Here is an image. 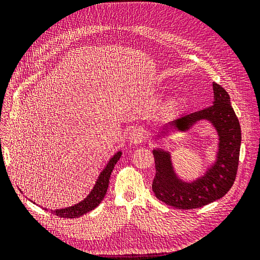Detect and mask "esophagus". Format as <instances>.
<instances>
[{
  "instance_id": "esophagus-1",
  "label": "esophagus",
  "mask_w": 260,
  "mask_h": 260,
  "mask_svg": "<svg viewBox=\"0 0 260 260\" xmlns=\"http://www.w3.org/2000/svg\"><path fill=\"white\" fill-rule=\"evenodd\" d=\"M144 139V132L143 129L141 128H135L129 132L128 141L131 144H139L143 141Z\"/></svg>"
}]
</instances>
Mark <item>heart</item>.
Instances as JSON below:
<instances>
[{"mask_svg": "<svg viewBox=\"0 0 260 260\" xmlns=\"http://www.w3.org/2000/svg\"><path fill=\"white\" fill-rule=\"evenodd\" d=\"M179 103H180V100H179V98H177V96H175L174 99L171 100V105H172V106H178Z\"/></svg>", "mask_w": 260, "mask_h": 260, "instance_id": "heart-1", "label": "heart"}]
</instances>
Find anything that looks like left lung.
Segmentation results:
<instances>
[{
	"label": "left lung",
	"mask_w": 260,
	"mask_h": 260,
	"mask_svg": "<svg viewBox=\"0 0 260 260\" xmlns=\"http://www.w3.org/2000/svg\"><path fill=\"white\" fill-rule=\"evenodd\" d=\"M212 89V106L181 116L168 123V129L175 133H185L204 120L214 127L218 137L217 151L215 160L208 165L205 172L192 181H185L176 172L171 153L161 147L153 148L156 166L153 191L157 199L178 209L199 208L221 199L237 176L242 140L240 122L228 92L215 82Z\"/></svg>",
	"instance_id": "obj_1"
}]
</instances>
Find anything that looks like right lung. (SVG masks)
Instances as JSON below:
<instances>
[{"mask_svg": "<svg viewBox=\"0 0 260 260\" xmlns=\"http://www.w3.org/2000/svg\"><path fill=\"white\" fill-rule=\"evenodd\" d=\"M121 154H122L121 151H118L113 155V157L109 158L104 169L101 171V174L91 192L86 195V198L83 201H80L79 203L75 204L73 206L51 210L52 214H55L60 218H77V217H81L82 215L93 210L94 208H96L100 205V203L103 201L104 196L107 192L109 178H111L112 171L115 167L116 162L119 160ZM43 209L48 210L46 208H43Z\"/></svg>", "mask_w": 260, "mask_h": 260, "instance_id": "add662e5", "label": "right lung"}]
</instances>
